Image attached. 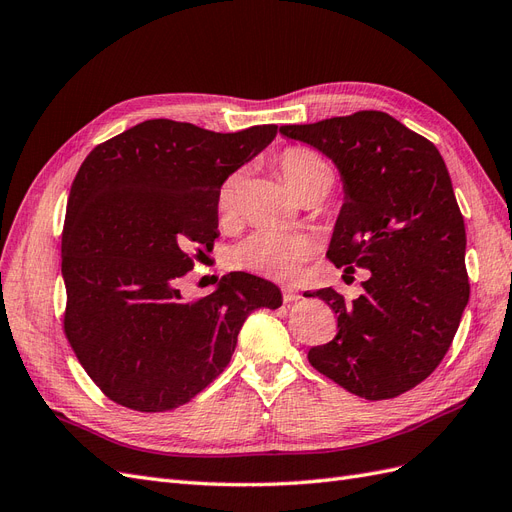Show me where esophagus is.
I'll use <instances>...</instances> for the list:
<instances>
[{
	"instance_id": "1",
	"label": "esophagus",
	"mask_w": 512,
	"mask_h": 512,
	"mask_svg": "<svg viewBox=\"0 0 512 512\" xmlns=\"http://www.w3.org/2000/svg\"><path fill=\"white\" fill-rule=\"evenodd\" d=\"M282 297H284V303H297L301 301V292L292 286H282Z\"/></svg>"
}]
</instances>
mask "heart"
<instances>
[{"mask_svg": "<svg viewBox=\"0 0 512 512\" xmlns=\"http://www.w3.org/2000/svg\"><path fill=\"white\" fill-rule=\"evenodd\" d=\"M282 175L290 188L303 194L312 188H327L333 185V168L318 151L307 147H288L277 158ZM241 188V173L228 175L218 190V209L222 213L235 205ZM312 241L297 232L260 228L241 239L230 252L232 265L252 271L258 275L275 277V280H290L299 273L303 262L312 256Z\"/></svg>", "mask_w": 512, "mask_h": 512, "instance_id": "b5f03b06", "label": "heart"}]
</instances>
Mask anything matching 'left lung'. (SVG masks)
<instances>
[{
	"instance_id": "8db88e82",
	"label": "left lung",
	"mask_w": 512,
	"mask_h": 512,
	"mask_svg": "<svg viewBox=\"0 0 512 512\" xmlns=\"http://www.w3.org/2000/svg\"><path fill=\"white\" fill-rule=\"evenodd\" d=\"M280 132L339 168L346 198L327 258L371 273L352 303L333 288L309 294L337 314V335L309 363L369 401L414 389L451 348L470 299L466 226L440 151L382 111Z\"/></svg>"
}]
</instances>
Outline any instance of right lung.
Listing matches in <instances>:
<instances>
[{"mask_svg":"<svg viewBox=\"0 0 512 512\" xmlns=\"http://www.w3.org/2000/svg\"><path fill=\"white\" fill-rule=\"evenodd\" d=\"M277 126L211 132L149 119L89 153L61 232L64 333L115 404L166 412L188 404L230 363L254 309L282 292L235 271L207 297L181 299L179 280L218 237V190Z\"/></svg>","mask_w":512,"mask_h":512,"instance_id":"obj_1","label":"right lung"}]
</instances>
